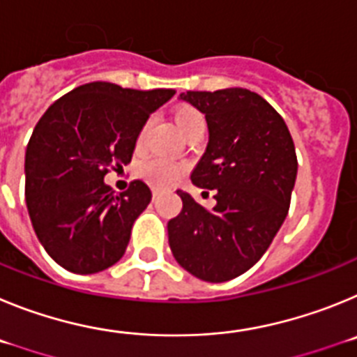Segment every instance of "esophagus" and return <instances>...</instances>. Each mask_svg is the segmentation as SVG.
Returning <instances> with one entry per match:
<instances>
[{
    "instance_id": "1",
    "label": "esophagus",
    "mask_w": 357,
    "mask_h": 357,
    "mask_svg": "<svg viewBox=\"0 0 357 357\" xmlns=\"http://www.w3.org/2000/svg\"><path fill=\"white\" fill-rule=\"evenodd\" d=\"M157 195H159V191H157V189H153V191H151V197H153V200L157 198Z\"/></svg>"
}]
</instances>
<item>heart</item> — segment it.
<instances>
[{
	"mask_svg": "<svg viewBox=\"0 0 357 357\" xmlns=\"http://www.w3.org/2000/svg\"><path fill=\"white\" fill-rule=\"evenodd\" d=\"M173 119H175L176 128L181 130L184 137L195 128L204 127V118L191 105L176 107L175 112H173ZM143 134L144 132H139V135H137V144H141V141H143ZM182 173H184V168L181 164L173 162L166 157H153V159L144 160L139 166V175L157 188H168V185L175 184L182 176Z\"/></svg>",
	"mask_w": 357,
	"mask_h": 357,
	"instance_id": "obj_1",
	"label": "heart"
}]
</instances>
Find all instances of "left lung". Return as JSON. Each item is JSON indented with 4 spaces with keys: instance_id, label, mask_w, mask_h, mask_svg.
<instances>
[{
    "instance_id": "left-lung-1",
    "label": "left lung",
    "mask_w": 357,
    "mask_h": 357,
    "mask_svg": "<svg viewBox=\"0 0 357 357\" xmlns=\"http://www.w3.org/2000/svg\"><path fill=\"white\" fill-rule=\"evenodd\" d=\"M182 100L206 114L209 144L191 181L214 189L202 207L185 191L181 214L168 222L173 257L191 275L225 282L263 257L284 223L296 178V153L282 116L241 87L188 91Z\"/></svg>"
}]
</instances>
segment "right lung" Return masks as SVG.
Returning a JSON list of instances; mask_svg holds the SVG:
<instances>
[{"instance_id":"right-lung-1","label":"right lung","mask_w":357,"mask_h":357,"mask_svg":"<svg viewBox=\"0 0 357 357\" xmlns=\"http://www.w3.org/2000/svg\"><path fill=\"white\" fill-rule=\"evenodd\" d=\"M173 94L91 82L39 119L24 155V198L37 238L56 264L89 275L121 259L151 191L132 181L118 195L103 176L130 162L146 119Z\"/></svg>"}]
</instances>
